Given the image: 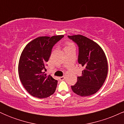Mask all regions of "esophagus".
I'll return each instance as SVG.
<instances>
[{"mask_svg": "<svg viewBox=\"0 0 124 124\" xmlns=\"http://www.w3.org/2000/svg\"><path fill=\"white\" fill-rule=\"evenodd\" d=\"M59 80H63L64 79H65V76H61V77H59Z\"/></svg>", "mask_w": 124, "mask_h": 124, "instance_id": "34e87169", "label": "esophagus"}]
</instances>
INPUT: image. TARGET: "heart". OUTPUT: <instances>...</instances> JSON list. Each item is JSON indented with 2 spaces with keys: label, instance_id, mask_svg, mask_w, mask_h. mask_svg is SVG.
Instances as JSON below:
<instances>
[{
  "label": "heart",
  "instance_id": "heart-1",
  "mask_svg": "<svg viewBox=\"0 0 124 124\" xmlns=\"http://www.w3.org/2000/svg\"><path fill=\"white\" fill-rule=\"evenodd\" d=\"M70 45H69V46H70Z\"/></svg>",
  "mask_w": 124,
  "mask_h": 124
}]
</instances>
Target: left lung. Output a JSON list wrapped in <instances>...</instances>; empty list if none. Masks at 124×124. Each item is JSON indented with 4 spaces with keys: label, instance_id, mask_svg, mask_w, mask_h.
<instances>
[{
    "label": "left lung",
    "instance_id": "8db88e82",
    "mask_svg": "<svg viewBox=\"0 0 124 124\" xmlns=\"http://www.w3.org/2000/svg\"><path fill=\"white\" fill-rule=\"evenodd\" d=\"M68 37L78 46V63L84 68L82 76L78 77L77 83L71 86L72 91L82 97L94 94L103 86L107 76L106 55L97 44L86 37Z\"/></svg>",
    "mask_w": 124,
    "mask_h": 124
}]
</instances>
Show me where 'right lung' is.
I'll return each mask as SVG.
<instances>
[{
    "instance_id": "1",
    "label": "right lung",
    "mask_w": 124,
    "mask_h": 124,
    "mask_svg": "<svg viewBox=\"0 0 124 124\" xmlns=\"http://www.w3.org/2000/svg\"><path fill=\"white\" fill-rule=\"evenodd\" d=\"M64 35L40 37L31 41L23 51L18 71L22 85L31 96L42 99L54 93L58 81L46 76V62L49 60L53 46Z\"/></svg>"
}]
</instances>
